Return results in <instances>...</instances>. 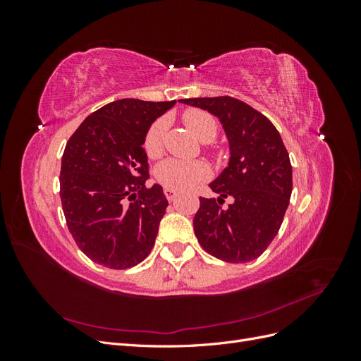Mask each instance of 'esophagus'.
<instances>
[{"label": "esophagus", "instance_id": "1", "mask_svg": "<svg viewBox=\"0 0 361 361\" xmlns=\"http://www.w3.org/2000/svg\"><path fill=\"white\" fill-rule=\"evenodd\" d=\"M164 194H166V197H167L169 202H173L174 199H176V195H178L176 191L170 190V188H164Z\"/></svg>", "mask_w": 361, "mask_h": 361}]
</instances>
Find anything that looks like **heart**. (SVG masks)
<instances>
[{"instance_id": "obj_1", "label": "heart", "mask_w": 361, "mask_h": 361, "mask_svg": "<svg viewBox=\"0 0 361 361\" xmlns=\"http://www.w3.org/2000/svg\"><path fill=\"white\" fill-rule=\"evenodd\" d=\"M183 123L191 133L203 143H211L216 138V122L215 118L203 110L191 108L182 116ZM169 128L167 118H157L150 125L146 138H145V150L149 158H157L162 154L164 149V137ZM211 170L202 161H180V159H166L158 164L155 169L157 180L166 188L174 191L190 190L200 182L209 178Z\"/></svg>"}]
</instances>
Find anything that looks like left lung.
<instances>
[{
    "label": "left lung",
    "instance_id": "1",
    "mask_svg": "<svg viewBox=\"0 0 361 361\" xmlns=\"http://www.w3.org/2000/svg\"><path fill=\"white\" fill-rule=\"evenodd\" d=\"M180 102L220 118L231 150L228 166L209 183L218 197H200L194 233L216 259L255 260L279 233L292 194V166L279 130L268 117L231 96ZM227 197L231 203L223 208Z\"/></svg>",
    "mask_w": 361,
    "mask_h": 361
}]
</instances>
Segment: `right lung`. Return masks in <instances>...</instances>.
<instances>
[{"label": "right lung", "mask_w": 361, "mask_h": 361, "mask_svg": "<svg viewBox=\"0 0 361 361\" xmlns=\"http://www.w3.org/2000/svg\"><path fill=\"white\" fill-rule=\"evenodd\" d=\"M174 104L110 102L87 117L68 141L60 171L63 212L76 245L96 264L135 267L155 244L169 202L161 185L146 188L143 145L150 125Z\"/></svg>", "instance_id": "right-lung-1"}]
</instances>
